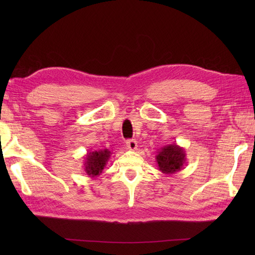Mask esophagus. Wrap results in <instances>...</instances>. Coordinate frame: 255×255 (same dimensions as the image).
<instances>
[{"mask_svg":"<svg viewBox=\"0 0 255 255\" xmlns=\"http://www.w3.org/2000/svg\"><path fill=\"white\" fill-rule=\"evenodd\" d=\"M126 144H127V148H128L129 150H132V151L136 150L137 147H138L136 140H127Z\"/></svg>","mask_w":255,"mask_h":255,"instance_id":"34e87169","label":"esophagus"}]
</instances>
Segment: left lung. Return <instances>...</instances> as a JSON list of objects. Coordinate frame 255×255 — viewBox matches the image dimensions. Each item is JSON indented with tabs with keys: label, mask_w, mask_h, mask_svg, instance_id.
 Segmentation results:
<instances>
[{
	"label": "left lung",
	"mask_w": 255,
	"mask_h": 255,
	"mask_svg": "<svg viewBox=\"0 0 255 255\" xmlns=\"http://www.w3.org/2000/svg\"><path fill=\"white\" fill-rule=\"evenodd\" d=\"M159 170L164 174H174L185 165L186 153L183 147L176 143L164 145L158 150L155 155Z\"/></svg>",
	"instance_id": "8db88e82"
}]
</instances>
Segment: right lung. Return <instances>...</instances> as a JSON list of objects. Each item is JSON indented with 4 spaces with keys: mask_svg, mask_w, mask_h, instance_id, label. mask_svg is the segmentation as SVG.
<instances>
[{
    "mask_svg": "<svg viewBox=\"0 0 255 255\" xmlns=\"http://www.w3.org/2000/svg\"><path fill=\"white\" fill-rule=\"evenodd\" d=\"M111 151L101 149L90 151L84 156V171L91 177L99 176L111 158Z\"/></svg>",
    "mask_w": 255,
    "mask_h": 255,
    "instance_id": "1",
    "label": "right lung"
}]
</instances>
